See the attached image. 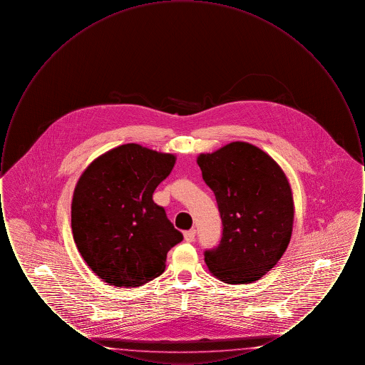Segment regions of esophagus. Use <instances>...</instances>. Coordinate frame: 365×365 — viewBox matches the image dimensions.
<instances>
[{
	"label": "esophagus",
	"mask_w": 365,
	"mask_h": 365,
	"mask_svg": "<svg viewBox=\"0 0 365 365\" xmlns=\"http://www.w3.org/2000/svg\"><path fill=\"white\" fill-rule=\"evenodd\" d=\"M195 240V230H190L185 232V241L186 242H192Z\"/></svg>",
	"instance_id": "obj_1"
}]
</instances>
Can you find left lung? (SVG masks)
Segmentation results:
<instances>
[{"label":"left lung","mask_w":365,"mask_h":365,"mask_svg":"<svg viewBox=\"0 0 365 365\" xmlns=\"http://www.w3.org/2000/svg\"><path fill=\"white\" fill-rule=\"evenodd\" d=\"M197 164L223 223L219 246L205 252L210 274L228 284L259 280L292 238L294 202L286 175L260 148L240 140L201 153Z\"/></svg>","instance_id":"obj_1"}]
</instances>
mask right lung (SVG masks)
<instances>
[{
    "label": "right lung",
    "mask_w": 365,
    "mask_h": 365,
    "mask_svg": "<svg viewBox=\"0 0 365 365\" xmlns=\"http://www.w3.org/2000/svg\"><path fill=\"white\" fill-rule=\"evenodd\" d=\"M176 157L138 143L97 157L81 175L71 205L73 241L91 271L116 287L160 277L167 253L183 240L153 201Z\"/></svg>",
    "instance_id": "1"
}]
</instances>
